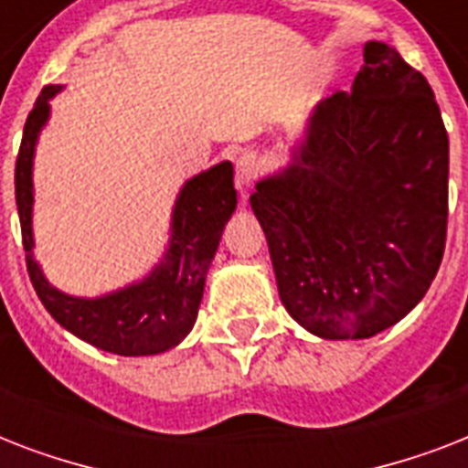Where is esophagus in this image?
I'll use <instances>...</instances> for the list:
<instances>
[{
    "mask_svg": "<svg viewBox=\"0 0 468 468\" xmlns=\"http://www.w3.org/2000/svg\"><path fill=\"white\" fill-rule=\"evenodd\" d=\"M260 169H262V165H260V157L255 153H242L235 160V186L240 189V194H245L255 184Z\"/></svg>",
    "mask_w": 468,
    "mask_h": 468,
    "instance_id": "esophagus-1",
    "label": "esophagus"
}]
</instances>
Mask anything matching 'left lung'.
<instances>
[{
	"label": "left lung",
	"mask_w": 468,
	"mask_h": 468,
	"mask_svg": "<svg viewBox=\"0 0 468 468\" xmlns=\"http://www.w3.org/2000/svg\"><path fill=\"white\" fill-rule=\"evenodd\" d=\"M450 138L428 80L369 40L352 91L250 197L282 303L325 340H364L428 293L447 240Z\"/></svg>",
	"instance_id": "left-lung-1"
}]
</instances>
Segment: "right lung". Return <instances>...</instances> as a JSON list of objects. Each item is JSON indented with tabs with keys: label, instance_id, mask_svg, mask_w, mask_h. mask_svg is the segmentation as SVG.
Segmentation results:
<instances>
[{
	"label": "right lung",
	"instance_id": "1",
	"mask_svg": "<svg viewBox=\"0 0 468 468\" xmlns=\"http://www.w3.org/2000/svg\"><path fill=\"white\" fill-rule=\"evenodd\" d=\"M48 84L36 99L24 126L16 157V206L26 270L46 311L65 330L94 347L121 356H148L167 352L189 335L204 296L206 271L218 250L220 235L238 206L233 165L220 162L184 184L172 211V238L162 262L148 277L99 299H77L58 292L33 260V150L46 126L48 101L60 91Z\"/></svg>",
	"mask_w": 468,
	"mask_h": 468
}]
</instances>
